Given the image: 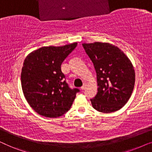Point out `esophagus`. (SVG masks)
<instances>
[{
	"label": "esophagus",
	"instance_id": "obj_1",
	"mask_svg": "<svg viewBox=\"0 0 152 152\" xmlns=\"http://www.w3.org/2000/svg\"><path fill=\"white\" fill-rule=\"evenodd\" d=\"M86 84H83V86H82V87H81V90H84L85 88H86Z\"/></svg>",
	"mask_w": 152,
	"mask_h": 152
}]
</instances>
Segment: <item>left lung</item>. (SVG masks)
I'll return each mask as SVG.
<instances>
[{
    "label": "left lung",
    "instance_id": "left-lung-1",
    "mask_svg": "<svg viewBox=\"0 0 152 152\" xmlns=\"http://www.w3.org/2000/svg\"><path fill=\"white\" fill-rule=\"evenodd\" d=\"M97 74V93L91 99L93 107L102 113H112L129 99L135 84L132 62L117 46L109 43H83Z\"/></svg>",
    "mask_w": 152,
    "mask_h": 152
}]
</instances>
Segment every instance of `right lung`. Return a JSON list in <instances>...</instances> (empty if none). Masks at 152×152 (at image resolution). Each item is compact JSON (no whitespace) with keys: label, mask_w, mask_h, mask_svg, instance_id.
<instances>
[{"label":"right lung","mask_w":152,"mask_h":152,"mask_svg":"<svg viewBox=\"0 0 152 152\" xmlns=\"http://www.w3.org/2000/svg\"><path fill=\"white\" fill-rule=\"evenodd\" d=\"M77 43L64 46L42 47L29 54L24 60L21 86L30 107L39 115L57 118L70 109L78 88L66 83L61 65ZM66 80V79H65Z\"/></svg>","instance_id":"add662e5"}]
</instances>
